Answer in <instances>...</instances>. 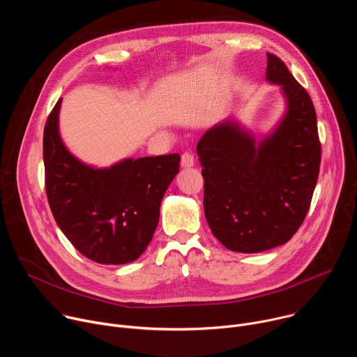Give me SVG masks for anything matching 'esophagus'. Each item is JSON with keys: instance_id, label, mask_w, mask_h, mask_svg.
<instances>
[{"instance_id": "esophagus-1", "label": "esophagus", "mask_w": 357, "mask_h": 357, "mask_svg": "<svg viewBox=\"0 0 357 357\" xmlns=\"http://www.w3.org/2000/svg\"><path fill=\"white\" fill-rule=\"evenodd\" d=\"M195 164V158L189 152H185V154L181 157V167L182 168H192Z\"/></svg>"}]
</instances>
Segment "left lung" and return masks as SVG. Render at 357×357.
<instances>
[{
    "mask_svg": "<svg viewBox=\"0 0 357 357\" xmlns=\"http://www.w3.org/2000/svg\"><path fill=\"white\" fill-rule=\"evenodd\" d=\"M266 79L278 84L285 112L256 139L238 120L211 127L196 152L205 179L203 208L213 236L229 250L261 252L285 244L308 213L321 165L312 100L287 69L267 54Z\"/></svg>",
    "mask_w": 357,
    "mask_h": 357,
    "instance_id": "8db88e82",
    "label": "left lung"
}]
</instances>
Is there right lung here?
Wrapping results in <instances>:
<instances>
[{
  "label": "right lung",
  "instance_id": "right-lung-1",
  "mask_svg": "<svg viewBox=\"0 0 357 357\" xmlns=\"http://www.w3.org/2000/svg\"><path fill=\"white\" fill-rule=\"evenodd\" d=\"M62 98L43 130L50 211L69 241L98 264H127L148 247L162 197L179 172V154L126 158L109 168L77 160L59 132Z\"/></svg>",
  "mask_w": 357,
  "mask_h": 357
}]
</instances>
